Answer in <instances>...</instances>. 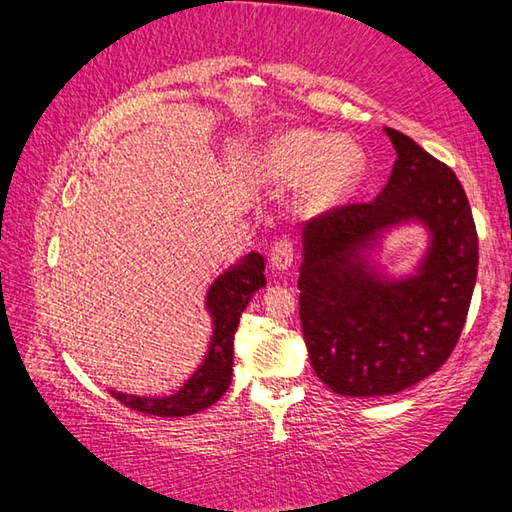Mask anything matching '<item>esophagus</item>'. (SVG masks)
<instances>
[{"mask_svg": "<svg viewBox=\"0 0 512 512\" xmlns=\"http://www.w3.org/2000/svg\"><path fill=\"white\" fill-rule=\"evenodd\" d=\"M271 266H273V271H277V273L289 271V268L293 266V246L289 244L287 239L277 241V244L273 246V250H271Z\"/></svg>", "mask_w": 512, "mask_h": 512, "instance_id": "obj_1", "label": "esophagus"}]
</instances>
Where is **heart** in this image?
Returning a JSON list of instances; mask_svg holds the SVG:
<instances>
[{
  "label": "heart",
  "instance_id": "b5f03b06",
  "mask_svg": "<svg viewBox=\"0 0 512 512\" xmlns=\"http://www.w3.org/2000/svg\"><path fill=\"white\" fill-rule=\"evenodd\" d=\"M262 169L273 183H302V210L325 212L357 185L363 158L357 146L332 133L293 128L266 146Z\"/></svg>",
  "mask_w": 512,
  "mask_h": 512
}]
</instances>
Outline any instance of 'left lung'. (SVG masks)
Returning a JSON list of instances; mask_svg holds the SVG:
<instances>
[{
  "mask_svg": "<svg viewBox=\"0 0 512 512\" xmlns=\"http://www.w3.org/2000/svg\"><path fill=\"white\" fill-rule=\"evenodd\" d=\"M384 133L397 160L375 201L302 228V334L318 379L345 397L397 395L443 366L479 266L472 210L454 171L404 133ZM404 227H420L428 241L419 262L395 274L376 257Z\"/></svg>",
  "mask_w": 512,
  "mask_h": 512,
  "instance_id": "1",
  "label": "left lung"
}]
</instances>
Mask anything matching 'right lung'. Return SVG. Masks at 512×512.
Wrapping results in <instances>:
<instances>
[{
	"instance_id": "add662e5",
	"label": "right lung",
	"mask_w": 512,
	"mask_h": 512,
	"mask_svg": "<svg viewBox=\"0 0 512 512\" xmlns=\"http://www.w3.org/2000/svg\"><path fill=\"white\" fill-rule=\"evenodd\" d=\"M264 266L262 255L248 253L214 277L205 293V311L212 320L210 343L203 361L178 391L155 397L121 393L112 388V397L131 406L133 411L158 415V418H185L219 402L232 381V359H235L232 352H235L239 318L255 291L266 287Z\"/></svg>"
}]
</instances>
